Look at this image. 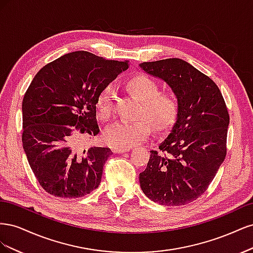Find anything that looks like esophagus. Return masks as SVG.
Instances as JSON below:
<instances>
[{"instance_id": "34e87169", "label": "esophagus", "mask_w": 253, "mask_h": 253, "mask_svg": "<svg viewBox=\"0 0 253 253\" xmlns=\"http://www.w3.org/2000/svg\"><path fill=\"white\" fill-rule=\"evenodd\" d=\"M131 150V148H121V147H113L112 151L114 153H125Z\"/></svg>"}]
</instances>
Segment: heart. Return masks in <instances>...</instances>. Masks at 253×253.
Masks as SVG:
<instances>
[{"label": "heart", "instance_id": "1", "mask_svg": "<svg viewBox=\"0 0 253 253\" xmlns=\"http://www.w3.org/2000/svg\"><path fill=\"white\" fill-rule=\"evenodd\" d=\"M126 87L140 100L136 121H118L104 129L103 140L113 147L131 148L147 139L151 126L155 131L170 127L177 117V97L171 90H159V84L147 75L128 78ZM116 91L113 85L104 86L98 94L96 109L99 118L108 121L115 110Z\"/></svg>", "mask_w": 253, "mask_h": 253}]
</instances>
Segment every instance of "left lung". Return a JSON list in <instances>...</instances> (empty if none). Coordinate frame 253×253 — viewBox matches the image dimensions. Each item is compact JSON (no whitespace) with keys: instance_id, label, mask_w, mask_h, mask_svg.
<instances>
[{"instance_id":"obj_1","label":"left lung","mask_w":253,"mask_h":253,"mask_svg":"<svg viewBox=\"0 0 253 253\" xmlns=\"http://www.w3.org/2000/svg\"><path fill=\"white\" fill-rule=\"evenodd\" d=\"M177 97L175 124L158 151H150L140 187L151 201L182 206L208 189L226 157L229 114L219 88L208 76L178 58L140 63Z\"/></svg>"}]
</instances>
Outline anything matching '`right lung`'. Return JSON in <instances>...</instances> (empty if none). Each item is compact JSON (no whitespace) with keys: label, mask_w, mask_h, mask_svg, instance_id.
<instances>
[{"label":"right lung","mask_w":253,"mask_h":253,"mask_svg":"<svg viewBox=\"0 0 253 253\" xmlns=\"http://www.w3.org/2000/svg\"><path fill=\"white\" fill-rule=\"evenodd\" d=\"M128 62L88 51L66 53L42 67L22 102V142L30 168L47 193L78 198L100 185L109 148L86 142L100 129L96 100Z\"/></svg>","instance_id":"right-lung-1"}]
</instances>
